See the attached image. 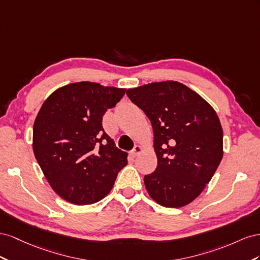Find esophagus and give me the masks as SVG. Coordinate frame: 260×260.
Listing matches in <instances>:
<instances>
[{"instance_id":"esophagus-1","label":"esophagus","mask_w":260,"mask_h":260,"mask_svg":"<svg viewBox=\"0 0 260 260\" xmlns=\"http://www.w3.org/2000/svg\"><path fill=\"white\" fill-rule=\"evenodd\" d=\"M142 150H143V148L140 147L139 145H136L135 147H134V149H133L132 151H131V155L133 158H135V157H137V155L142 152Z\"/></svg>"}]
</instances>
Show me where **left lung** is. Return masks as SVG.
<instances>
[{"label":"left lung","mask_w":260,"mask_h":260,"mask_svg":"<svg viewBox=\"0 0 260 260\" xmlns=\"http://www.w3.org/2000/svg\"><path fill=\"white\" fill-rule=\"evenodd\" d=\"M126 94L149 118L158 166L144 182L155 203L180 208L196 199L223 157V131L216 111L179 81L127 89Z\"/></svg>","instance_id":"obj_1"}]
</instances>
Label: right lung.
<instances>
[{
    "mask_svg": "<svg viewBox=\"0 0 260 260\" xmlns=\"http://www.w3.org/2000/svg\"><path fill=\"white\" fill-rule=\"evenodd\" d=\"M125 91L80 81L56 89L43 102L34 124L32 149L50 186L66 202H99L127 165V153L102 127L103 114Z\"/></svg>",
    "mask_w": 260,
    "mask_h": 260,
    "instance_id": "add662e5",
    "label": "right lung"
}]
</instances>
